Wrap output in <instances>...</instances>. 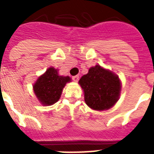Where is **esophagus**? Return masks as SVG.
Here are the masks:
<instances>
[{"instance_id": "34e87169", "label": "esophagus", "mask_w": 154, "mask_h": 154, "mask_svg": "<svg viewBox=\"0 0 154 154\" xmlns=\"http://www.w3.org/2000/svg\"><path fill=\"white\" fill-rule=\"evenodd\" d=\"M72 80L74 81V82H78V80H79V76H73L72 77Z\"/></svg>"}]
</instances>
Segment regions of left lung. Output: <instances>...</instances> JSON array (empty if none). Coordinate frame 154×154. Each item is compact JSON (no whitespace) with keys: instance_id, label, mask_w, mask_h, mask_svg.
<instances>
[{"instance_id":"left-lung-1","label":"left lung","mask_w":154,"mask_h":154,"mask_svg":"<svg viewBox=\"0 0 154 154\" xmlns=\"http://www.w3.org/2000/svg\"><path fill=\"white\" fill-rule=\"evenodd\" d=\"M79 84L84 91L88 106L97 110L110 109L119 99L120 82L117 75L97 65L81 77Z\"/></svg>"}]
</instances>
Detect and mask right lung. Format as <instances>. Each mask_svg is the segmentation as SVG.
<instances>
[{"label":"right lung","instance_id":"right-lung-1","mask_svg":"<svg viewBox=\"0 0 154 154\" xmlns=\"http://www.w3.org/2000/svg\"><path fill=\"white\" fill-rule=\"evenodd\" d=\"M70 81L69 77L59 76L57 69L49 67L38 77L34 85V91L41 104L50 106L59 100L64 86Z\"/></svg>","mask_w":154,"mask_h":154}]
</instances>
